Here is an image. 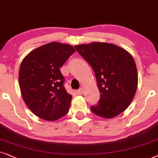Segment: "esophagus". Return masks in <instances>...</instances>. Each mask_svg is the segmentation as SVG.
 I'll list each match as a JSON object with an SVG mask.
<instances>
[{
    "label": "esophagus",
    "mask_w": 158,
    "mask_h": 158,
    "mask_svg": "<svg viewBox=\"0 0 158 158\" xmlns=\"http://www.w3.org/2000/svg\"><path fill=\"white\" fill-rule=\"evenodd\" d=\"M83 92H84V89H83L82 87L80 88V89L77 90V93H78V94H82Z\"/></svg>",
    "instance_id": "esophagus-1"
}]
</instances>
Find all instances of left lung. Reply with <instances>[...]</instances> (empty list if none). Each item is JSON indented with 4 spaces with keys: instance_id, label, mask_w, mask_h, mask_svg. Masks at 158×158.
<instances>
[{
    "instance_id": "1",
    "label": "left lung",
    "mask_w": 158,
    "mask_h": 158,
    "mask_svg": "<svg viewBox=\"0 0 158 158\" xmlns=\"http://www.w3.org/2000/svg\"><path fill=\"white\" fill-rule=\"evenodd\" d=\"M74 48L96 77L100 98L90 108L92 113L104 118L121 114L129 107L137 89V70L131 55L114 44L99 42Z\"/></svg>"
}]
</instances>
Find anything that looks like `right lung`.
Segmentation results:
<instances>
[{
  "label": "right lung",
  "mask_w": 158,
  "mask_h": 158,
  "mask_svg": "<svg viewBox=\"0 0 158 158\" xmlns=\"http://www.w3.org/2000/svg\"><path fill=\"white\" fill-rule=\"evenodd\" d=\"M76 51L69 44L52 42L23 59L19 82L23 100L37 117L53 121L68 113L72 96L64 87L60 68Z\"/></svg>",
  "instance_id": "add662e5"
}]
</instances>
